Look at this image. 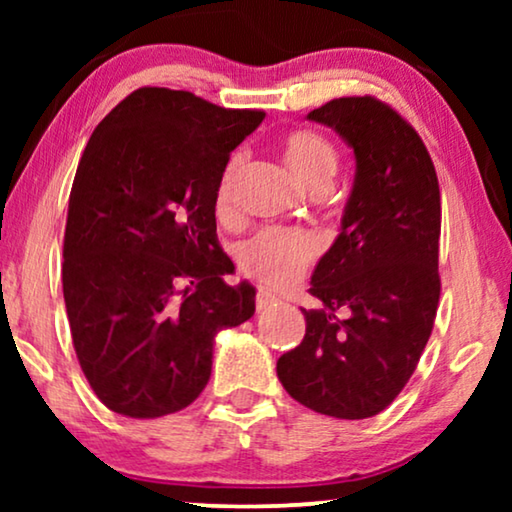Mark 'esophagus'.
<instances>
[{
	"label": "esophagus",
	"mask_w": 512,
	"mask_h": 512,
	"mask_svg": "<svg viewBox=\"0 0 512 512\" xmlns=\"http://www.w3.org/2000/svg\"><path fill=\"white\" fill-rule=\"evenodd\" d=\"M279 298L275 296V293L270 291H258L256 293V310H268V307L277 305Z\"/></svg>",
	"instance_id": "esophagus-1"
}]
</instances>
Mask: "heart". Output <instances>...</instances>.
Returning a JSON list of instances; mask_svg holds the SVG:
<instances>
[{"mask_svg": "<svg viewBox=\"0 0 512 512\" xmlns=\"http://www.w3.org/2000/svg\"><path fill=\"white\" fill-rule=\"evenodd\" d=\"M282 158L293 179L298 181L305 191L321 193L331 184L335 174V151L324 137L314 132H291L279 144ZM242 158H230L223 170L216 191V214L228 216L230 202H233V186L240 174ZM319 254V240L305 230H286V228H265L256 233L240 247L237 261L247 277L256 279L265 286H289L305 275L310 263Z\"/></svg>", "mask_w": 512, "mask_h": 512, "instance_id": "1", "label": "heart"}]
</instances>
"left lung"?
Returning a JSON list of instances; mask_svg holds the SVG:
<instances>
[{"instance_id":"1","label":"left lung","mask_w":512,"mask_h":512,"mask_svg":"<svg viewBox=\"0 0 512 512\" xmlns=\"http://www.w3.org/2000/svg\"><path fill=\"white\" fill-rule=\"evenodd\" d=\"M354 149L342 230L321 256L305 338L277 377L305 408L338 419L382 412L415 373L440 298V188L417 130L373 95L307 114Z\"/></svg>"}]
</instances>
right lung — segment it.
Listing matches in <instances>:
<instances>
[{
  "label": "right lung",
  "mask_w": 512,
  "mask_h": 512,
  "mask_svg": "<svg viewBox=\"0 0 512 512\" xmlns=\"http://www.w3.org/2000/svg\"><path fill=\"white\" fill-rule=\"evenodd\" d=\"M265 118L170 88H137L97 125L69 193L62 293L83 375L118 415L191 405L216 333L251 319L256 289L228 286L216 191L230 151Z\"/></svg>",
  "instance_id": "1"
}]
</instances>
